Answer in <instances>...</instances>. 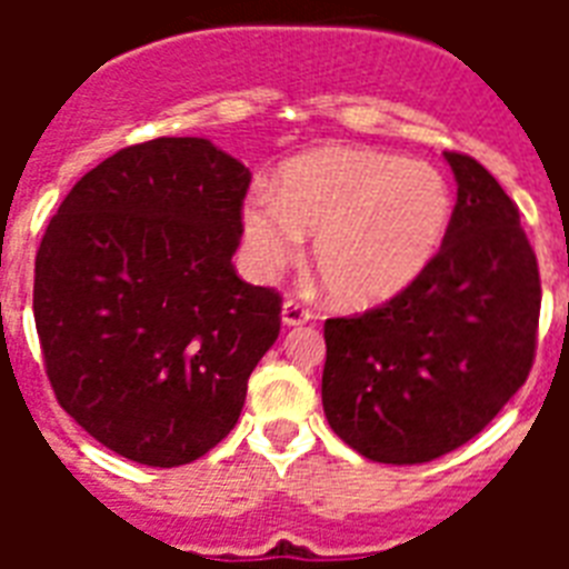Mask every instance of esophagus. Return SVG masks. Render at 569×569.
Wrapping results in <instances>:
<instances>
[{
	"instance_id": "1",
	"label": "esophagus",
	"mask_w": 569,
	"mask_h": 569,
	"mask_svg": "<svg viewBox=\"0 0 569 569\" xmlns=\"http://www.w3.org/2000/svg\"><path fill=\"white\" fill-rule=\"evenodd\" d=\"M280 319H283L286 328H298V325H307L312 321V312L303 307V303L292 301V298H286L283 301V312H280Z\"/></svg>"
}]
</instances>
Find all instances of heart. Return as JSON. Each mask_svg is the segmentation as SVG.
I'll return each instance as SVG.
<instances>
[{
	"mask_svg": "<svg viewBox=\"0 0 569 569\" xmlns=\"http://www.w3.org/2000/svg\"><path fill=\"white\" fill-rule=\"evenodd\" d=\"M455 194L440 168L369 147H321L286 162L274 194L241 206V241L259 277L277 274L312 236V268L330 298L366 310L405 292L440 253Z\"/></svg>",
	"mask_w": 569,
	"mask_h": 569,
	"instance_id": "1",
	"label": "heart"
}]
</instances>
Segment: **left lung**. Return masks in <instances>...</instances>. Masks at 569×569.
<instances>
[{
	"label": "left lung",
	"instance_id": "1",
	"mask_svg": "<svg viewBox=\"0 0 569 569\" xmlns=\"http://www.w3.org/2000/svg\"><path fill=\"white\" fill-rule=\"evenodd\" d=\"M446 162L458 203L431 266L375 310L325 321V416L378 463H428L472 440L535 363L540 274L517 203L472 156Z\"/></svg>",
	"mask_w": 569,
	"mask_h": 569
}]
</instances>
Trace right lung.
<instances>
[{"instance_id": "add662e5", "label": "right lung", "mask_w": 569, "mask_h": 569, "mask_svg": "<svg viewBox=\"0 0 569 569\" xmlns=\"http://www.w3.org/2000/svg\"><path fill=\"white\" fill-rule=\"evenodd\" d=\"M250 171L206 138L123 147L76 182L34 259L58 405L106 449L182 467L239 422L280 333V295L232 253Z\"/></svg>"}]
</instances>
